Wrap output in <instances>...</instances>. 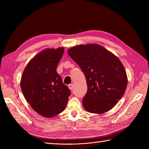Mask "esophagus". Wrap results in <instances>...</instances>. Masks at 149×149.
Here are the masks:
<instances>
[{"instance_id": "obj_1", "label": "esophagus", "mask_w": 149, "mask_h": 149, "mask_svg": "<svg viewBox=\"0 0 149 149\" xmlns=\"http://www.w3.org/2000/svg\"><path fill=\"white\" fill-rule=\"evenodd\" d=\"M68 88H69V89L70 90H73V89H74V84H68Z\"/></svg>"}]
</instances>
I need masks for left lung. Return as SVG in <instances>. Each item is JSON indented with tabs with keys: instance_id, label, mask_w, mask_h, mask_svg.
<instances>
[{
	"instance_id": "8db88e82",
	"label": "left lung",
	"mask_w": 149,
	"mask_h": 149,
	"mask_svg": "<svg viewBox=\"0 0 149 149\" xmlns=\"http://www.w3.org/2000/svg\"><path fill=\"white\" fill-rule=\"evenodd\" d=\"M68 54L86 77L84 109L96 114L112 109L124 94L127 84V74L120 59L98 44L75 46L68 49Z\"/></svg>"
}]
</instances>
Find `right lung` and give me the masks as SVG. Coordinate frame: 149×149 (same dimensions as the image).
<instances>
[{"label": "right lung", "instance_id": "1", "mask_svg": "<svg viewBox=\"0 0 149 149\" xmlns=\"http://www.w3.org/2000/svg\"><path fill=\"white\" fill-rule=\"evenodd\" d=\"M63 52V47L43 50L31 60L22 74L20 86L26 100L36 112L47 118L61 113L71 94L56 71Z\"/></svg>", "mask_w": 149, "mask_h": 149}]
</instances>
